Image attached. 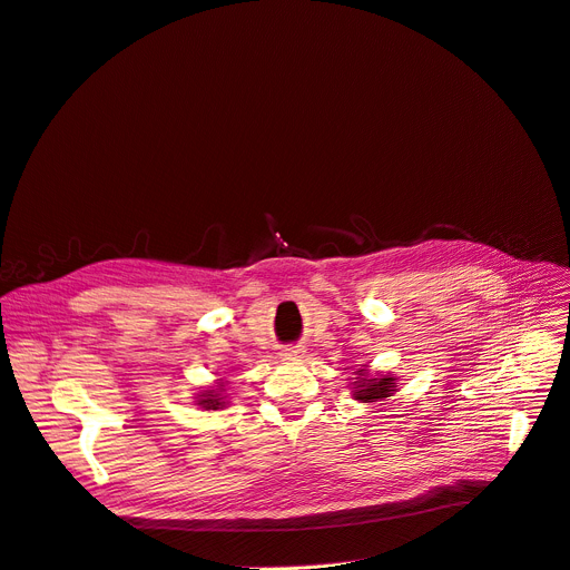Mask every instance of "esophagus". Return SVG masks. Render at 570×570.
Segmentation results:
<instances>
[{"mask_svg": "<svg viewBox=\"0 0 570 570\" xmlns=\"http://www.w3.org/2000/svg\"><path fill=\"white\" fill-rule=\"evenodd\" d=\"M279 356H282L284 361H295V358L303 356V350H301V346H286V350H282Z\"/></svg>", "mask_w": 570, "mask_h": 570, "instance_id": "34e87169", "label": "esophagus"}]
</instances>
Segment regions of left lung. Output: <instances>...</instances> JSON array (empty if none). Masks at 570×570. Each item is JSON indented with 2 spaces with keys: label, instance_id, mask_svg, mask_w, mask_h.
<instances>
[{
  "label": "left lung",
  "instance_id": "1",
  "mask_svg": "<svg viewBox=\"0 0 570 570\" xmlns=\"http://www.w3.org/2000/svg\"><path fill=\"white\" fill-rule=\"evenodd\" d=\"M354 382V401L361 403H377L389 399V395L395 391V377L391 375H370L365 370H358Z\"/></svg>",
  "mask_w": 570,
  "mask_h": 570
}]
</instances>
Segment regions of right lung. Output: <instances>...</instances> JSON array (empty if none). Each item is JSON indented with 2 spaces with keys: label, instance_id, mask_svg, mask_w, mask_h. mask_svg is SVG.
<instances>
[{
  "label": "right lung",
  "instance_id": "add662e5",
  "mask_svg": "<svg viewBox=\"0 0 570 570\" xmlns=\"http://www.w3.org/2000/svg\"><path fill=\"white\" fill-rule=\"evenodd\" d=\"M224 386H226L224 382H218L216 386L200 391V393H197V403L195 405H200L205 410H220V407L226 405V395H224L226 389Z\"/></svg>",
  "mask_w": 570,
  "mask_h": 570
}]
</instances>
